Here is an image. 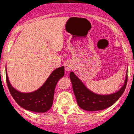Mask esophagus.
I'll return each instance as SVG.
<instances>
[{"mask_svg": "<svg viewBox=\"0 0 134 134\" xmlns=\"http://www.w3.org/2000/svg\"><path fill=\"white\" fill-rule=\"evenodd\" d=\"M72 68H73V67H72V65L71 64V63H69V62H68V63H66L65 65V69L66 71H71V70L72 69Z\"/></svg>", "mask_w": 134, "mask_h": 134, "instance_id": "obj_1", "label": "esophagus"}]
</instances>
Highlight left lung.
Returning <instances> with one entry per match:
<instances>
[{
	"instance_id": "left-lung-1",
	"label": "left lung",
	"mask_w": 134,
	"mask_h": 134,
	"mask_svg": "<svg viewBox=\"0 0 134 134\" xmlns=\"http://www.w3.org/2000/svg\"><path fill=\"white\" fill-rule=\"evenodd\" d=\"M70 78L78 106L83 110L94 111L108 108L121 97L126 86L128 76L123 86L117 92L107 95L96 94L89 90L73 72L70 73Z\"/></svg>"
}]
</instances>
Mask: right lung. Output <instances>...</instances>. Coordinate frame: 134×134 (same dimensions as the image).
Segmentation results:
<instances>
[{"instance_id":"add662e5","label":"right lung","mask_w":134,"mask_h":134,"mask_svg":"<svg viewBox=\"0 0 134 134\" xmlns=\"http://www.w3.org/2000/svg\"><path fill=\"white\" fill-rule=\"evenodd\" d=\"M64 67L55 69L44 84L32 93H21L10 84L6 72V79L9 91L13 99L23 108L37 113H44L51 109L53 103L54 90L58 82L64 76Z\"/></svg>"}]
</instances>
